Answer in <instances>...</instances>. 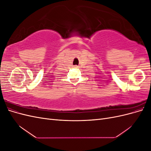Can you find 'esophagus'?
I'll use <instances>...</instances> for the list:
<instances>
[{
  "mask_svg": "<svg viewBox=\"0 0 151 151\" xmlns=\"http://www.w3.org/2000/svg\"><path fill=\"white\" fill-rule=\"evenodd\" d=\"M74 67H76V68H77V67H78V66H77V65H75V66H74Z\"/></svg>",
  "mask_w": 151,
  "mask_h": 151,
  "instance_id": "esophagus-1",
  "label": "esophagus"
}]
</instances>
